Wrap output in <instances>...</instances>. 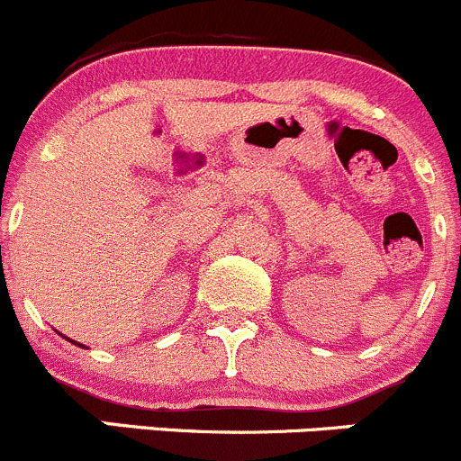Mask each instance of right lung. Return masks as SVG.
I'll return each instance as SVG.
<instances>
[{
    "label": "right lung",
    "mask_w": 461,
    "mask_h": 461,
    "mask_svg": "<svg viewBox=\"0 0 461 461\" xmlns=\"http://www.w3.org/2000/svg\"><path fill=\"white\" fill-rule=\"evenodd\" d=\"M65 339H67V336H65ZM67 340H69V343H74V345H77V348H85V345H80V343H76V340H71V339H67Z\"/></svg>",
    "instance_id": "add662e5"
}]
</instances>
